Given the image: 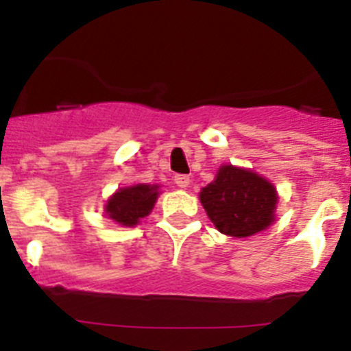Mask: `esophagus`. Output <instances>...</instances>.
Returning a JSON list of instances; mask_svg holds the SVG:
<instances>
[{
	"instance_id": "obj_1",
	"label": "esophagus",
	"mask_w": 351,
	"mask_h": 351,
	"mask_svg": "<svg viewBox=\"0 0 351 351\" xmlns=\"http://www.w3.org/2000/svg\"><path fill=\"white\" fill-rule=\"evenodd\" d=\"M173 182H176L179 188H188V186H190V176H186V173H178V176L173 178Z\"/></svg>"
}]
</instances>
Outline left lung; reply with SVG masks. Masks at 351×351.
Instances as JSON below:
<instances>
[{"label": "left lung", "mask_w": 351, "mask_h": 351, "mask_svg": "<svg viewBox=\"0 0 351 351\" xmlns=\"http://www.w3.org/2000/svg\"><path fill=\"white\" fill-rule=\"evenodd\" d=\"M200 202L221 234L250 237L274 221L278 193L253 170L223 165L216 179L202 188Z\"/></svg>", "instance_id": "1"}]
</instances>
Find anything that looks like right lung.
I'll use <instances>...</instances> for the list:
<instances>
[{"label":"right lung","instance_id":"add662e5","mask_svg":"<svg viewBox=\"0 0 351 351\" xmlns=\"http://www.w3.org/2000/svg\"><path fill=\"white\" fill-rule=\"evenodd\" d=\"M160 195L158 184H135L121 188L107 200L105 213L123 226H135L153 210Z\"/></svg>","mask_w":351,"mask_h":351}]
</instances>
